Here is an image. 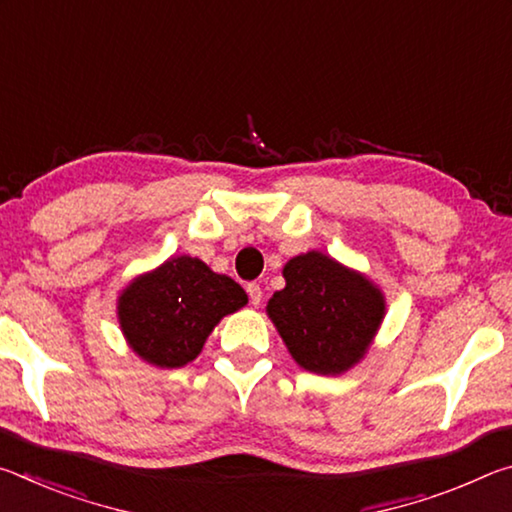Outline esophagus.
I'll return each instance as SVG.
<instances>
[{
  "label": "esophagus",
  "mask_w": 512,
  "mask_h": 512,
  "mask_svg": "<svg viewBox=\"0 0 512 512\" xmlns=\"http://www.w3.org/2000/svg\"><path fill=\"white\" fill-rule=\"evenodd\" d=\"M246 291H248V298H250V302H253V305L257 307L259 302H262V287H259L257 282H250L248 287H246Z\"/></svg>",
  "instance_id": "obj_1"
}]
</instances>
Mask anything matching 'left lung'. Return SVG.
I'll return each instance as SVG.
<instances>
[{"label": "left lung", "instance_id": "left-lung-1", "mask_svg": "<svg viewBox=\"0 0 512 512\" xmlns=\"http://www.w3.org/2000/svg\"><path fill=\"white\" fill-rule=\"evenodd\" d=\"M287 287L268 300V316L291 357L318 375L354 366L384 318V296L366 277L323 253L293 257Z\"/></svg>", "mask_w": 512, "mask_h": 512}]
</instances>
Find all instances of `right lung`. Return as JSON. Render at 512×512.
<instances>
[{"label": "right lung", "mask_w": 512, "mask_h": 512, "mask_svg": "<svg viewBox=\"0 0 512 512\" xmlns=\"http://www.w3.org/2000/svg\"><path fill=\"white\" fill-rule=\"evenodd\" d=\"M246 302V291L232 277L183 255L121 293L119 323L144 361L180 368L198 357L214 325Z\"/></svg>", "instance_id": "add662e5"}]
</instances>
